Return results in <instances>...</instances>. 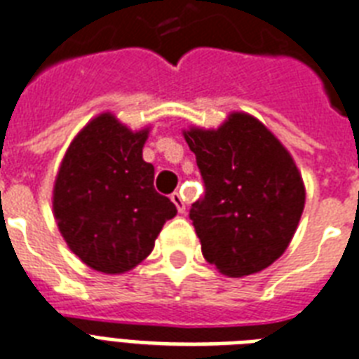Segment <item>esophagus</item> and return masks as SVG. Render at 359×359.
Segmentation results:
<instances>
[{"mask_svg": "<svg viewBox=\"0 0 359 359\" xmlns=\"http://www.w3.org/2000/svg\"><path fill=\"white\" fill-rule=\"evenodd\" d=\"M170 200L174 202V204H176V208H177V211H180V213H185V200H183L182 193H177V191H176V193H172Z\"/></svg>", "mask_w": 359, "mask_h": 359, "instance_id": "obj_1", "label": "esophagus"}]
</instances>
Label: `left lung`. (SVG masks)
Instances as JSON below:
<instances>
[{"instance_id":"8db88e82","label":"left lung","mask_w":359,"mask_h":359,"mask_svg":"<svg viewBox=\"0 0 359 359\" xmlns=\"http://www.w3.org/2000/svg\"><path fill=\"white\" fill-rule=\"evenodd\" d=\"M183 135L204 182L189 211L204 258L230 277L268 268L292 240L305 204L290 154L258 119L240 112L217 130Z\"/></svg>"}]
</instances>
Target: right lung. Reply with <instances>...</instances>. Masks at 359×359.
Wrapping results in <instances>:
<instances>
[{"label": "right lung", "mask_w": 359, "mask_h": 359, "mask_svg": "<svg viewBox=\"0 0 359 359\" xmlns=\"http://www.w3.org/2000/svg\"><path fill=\"white\" fill-rule=\"evenodd\" d=\"M148 129L133 133L101 114L67 149L54 185V215L69 249L90 268L123 273L154 251L163 224L177 213L154 187L142 159Z\"/></svg>", "instance_id": "obj_1"}]
</instances>
